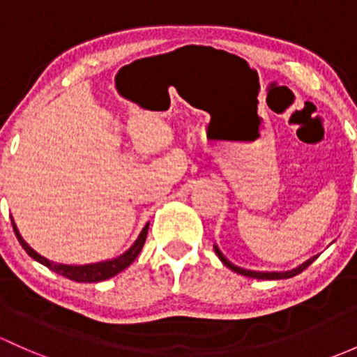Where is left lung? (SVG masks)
<instances>
[{
  "mask_svg": "<svg viewBox=\"0 0 357 357\" xmlns=\"http://www.w3.org/2000/svg\"><path fill=\"white\" fill-rule=\"evenodd\" d=\"M213 251H215V255H217V257H219V260L222 261V264L226 265L227 268H231L232 272L241 273V275H245V277H251V279H260V280L291 279V277L298 275V273H301L303 270L310 267V265L313 264V261L318 258V255H314V257L307 258V260L303 261L301 265H298V267H294V268H291V270H272V272H267V270H250V268L238 267V265H234L231 260H227V258L224 257V253L219 250V246H217V245H213Z\"/></svg>",
  "mask_w": 357,
  "mask_h": 357,
  "instance_id": "8db88e82",
  "label": "left lung"
}]
</instances>
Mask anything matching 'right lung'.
<instances>
[{
	"label": "right lung",
	"instance_id": "obj_1",
	"mask_svg": "<svg viewBox=\"0 0 357 357\" xmlns=\"http://www.w3.org/2000/svg\"><path fill=\"white\" fill-rule=\"evenodd\" d=\"M11 217V215H10ZM11 224H13V231L15 236H17L18 243H20L22 248L27 251V255L30 258H33L36 261L43 264L44 267H47L52 272L59 273V275L66 277V279L75 280V282H100V280H107L111 277L118 275L119 272H123L125 268H128L131 264L135 261V258L138 257V253L142 251V248L145 245V239H147V232H149V224H145V227L142 229V232L138 234V238L135 239V243L131 245L125 253H121L119 257L111 258V260H104V261H97V264H87V265H65V264H56V261L47 260L44 258L43 255L37 253L33 248H30L27 245L24 238H22L20 231H18L17 224H15L13 217H11Z\"/></svg>",
	"mask_w": 357,
	"mask_h": 357
}]
</instances>
